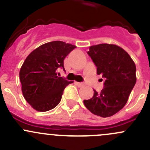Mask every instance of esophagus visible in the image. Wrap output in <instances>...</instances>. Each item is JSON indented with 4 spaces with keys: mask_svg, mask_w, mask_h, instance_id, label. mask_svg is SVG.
<instances>
[{
    "mask_svg": "<svg viewBox=\"0 0 150 150\" xmlns=\"http://www.w3.org/2000/svg\"><path fill=\"white\" fill-rule=\"evenodd\" d=\"M75 83L76 84L77 86H79V87H83V86H85V84L83 83H78V82H75Z\"/></svg>",
    "mask_w": 150,
    "mask_h": 150,
    "instance_id": "obj_1",
    "label": "esophagus"
}]
</instances>
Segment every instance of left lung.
<instances>
[{
    "label": "left lung",
    "instance_id": "8db88e82",
    "mask_svg": "<svg viewBox=\"0 0 150 150\" xmlns=\"http://www.w3.org/2000/svg\"><path fill=\"white\" fill-rule=\"evenodd\" d=\"M87 54L97 67L98 75H102L104 83L100 92L93 90V97L83 101L85 106L96 115L112 116L123 108L135 86V63L125 50L116 45L92 46Z\"/></svg>",
    "mask_w": 150,
    "mask_h": 150
}]
</instances>
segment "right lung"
<instances>
[{
  "label": "right lung",
  "mask_w": 150,
  "mask_h": 150,
  "mask_svg": "<svg viewBox=\"0 0 150 150\" xmlns=\"http://www.w3.org/2000/svg\"><path fill=\"white\" fill-rule=\"evenodd\" d=\"M76 46L63 41L45 43L32 51L19 72L23 96L33 108L46 112L57 107L63 91L72 81L57 76L65 57Z\"/></svg>",
  "instance_id": "1"
}]
</instances>
